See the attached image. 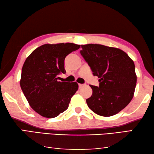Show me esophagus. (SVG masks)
<instances>
[{
    "label": "esophagus",
    "instance_id": "esophagus-1",
    "mask_svg": "<svg viewBox=\"0 0 154 154\" xmlns=\"http://www.w3.org/2000/svg\"><path fill=\"white\" fill-rule=\"evenodd\" d=\"M85 85L84 84H79V88H83V86H84Z\"/></svg>",
    "mask_w": 154,
    "mask_h": 154
}]
</instances>
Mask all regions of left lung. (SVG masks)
<instances>
[{
  "mask_svg": "<svg viewBox=\"0 0 154 154\" xmlns=\"http://www.w3.org/2000/svg\"><path fill=\"white\" fill-rule=\"evenodd\" d=\"M81 48V55L100 78L98 87L90 85L93 92L86 100L88 107L103 116L119 113L133 97L137 83L134 62L119 48L94 44Z\"/></svg>",
  "mask_w": 154,
  "mask_h": 154,
  "instance_id": "obj_1",
  "label": "left lung"
}]
</instances>
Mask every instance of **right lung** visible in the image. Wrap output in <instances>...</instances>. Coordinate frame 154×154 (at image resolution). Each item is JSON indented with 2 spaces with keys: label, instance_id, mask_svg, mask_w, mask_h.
<instances>
[{
  "label": "right lung",
  "instance_id": "right-lung-1",
  "mask_svg": "<svg viewBox=\"0 0 154 154\" xmlns=\"http://www.w3.org/2000/svg\"><path fill=\"white\" fill-rule=\"evenodd\" d=\"M80 45L72 43L44 44L26 58L21 71L20 85L31 107L46 118H54L69 107L78 89L76 82H58L65 73V58Z\"/></svg>",
  "mask_w": 154,
  "mask_h": 154
}]
</instances>
